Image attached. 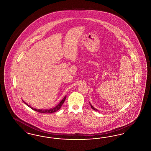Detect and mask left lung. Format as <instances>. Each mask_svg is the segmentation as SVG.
I'll list each match as a JSON object with an SVG mask.
<instances>
[{
	"mask_svg": "<svg viewBox=\"0 0 151 151\" xmlns=\"http://www.w3.org/2000/svg\"><path fill=\"white\" fill-rule=\"evenodd\" d=\"M90 104H91V109H94V110H95V111H98V110H97V109H95V108H94V107H93V106H92V105H91V103H90Z\"/></svg>",
	"mask_w": 151,
	"mask_h": 151,
	"instance_id": "8db88e82",
	"label": "left lung"
}]
</instances>
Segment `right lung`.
<instances>
[{
  "instance_id": "add662e5",
  "label": "right lung",
  "mask_w": 151,
  "mask_h": 151,
  "mask_svg": "<svg viewBox=\"0 0 151 151\" xmlns=\"http://www.w3.org/2000/svg\"><path fill=\"white\" fill-rule=\"evenodd\" d=\"M66 96H65V97H64V98H63V99L60 101V103L57 106H55V107H54L53 109H35V108H33V107H31L30 105H29L28 104H27V103L25 102L23 100H22V101H23V102H24L27 106H29V107H30L31 109H32L33 110H34V111H37V112H40V113H42V114H52V113H53V112H55L57 111L58 109H60L61 106H62V104H63V103H64L65 99H66Z\"/></svg>"
}]
</instances>
